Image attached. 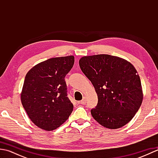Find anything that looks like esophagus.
<instances>
[{"mask_svg":"<svg viewBox=\"0 0 158 158\" xmlns=\"http://www.w3.org/2000/svg\"><path fill=\"white\" fill-rule=\"evenodd\" d=\"M80 104H81V105H85V104L86 103V100H85V98H83L81 101L79 102Z\"/></svg>","mask_w":158,"mask_h":158,"instance_id":"1","label":"esophagus"}]
</instances>
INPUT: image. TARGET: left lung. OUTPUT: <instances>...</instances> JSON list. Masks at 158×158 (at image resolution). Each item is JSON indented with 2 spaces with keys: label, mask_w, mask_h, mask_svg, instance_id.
Listing matches in <instances>:
<instances>
[{
  "label": "left lung",
  "mask_w": 158,
  "mask_h": 158,
  "mask_svg": "<svg viewBox=\"0 0 158 158\" xmlns=\"http://www.w3.org/2000/svg\"><path fill=\"white\" fill-rule=\"evenodd\" d=\"M79 66L98 95V104L91 110L94 119L110 129L128 123L143 101L140 77L132 64L119 57L100 54L83 57Z\"/></svg>",
  "instance_id": "1"
}]
</instances>
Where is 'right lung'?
Instances as JSON below:
<instances>
[{
    "label": "right lung",
    "mask_w": 158,
    "mask_h": 158,
    "mask_svg": "<svg viewBox=\"0 0 158 158\" xmlns=\"http://www.w3.org/2000/svg\"><path fill=\"white\" fill-rule=\"evenodd\" d=\"M74 62L73 56L50 58L26 74L21 101L29 118L40 128H58L71 114L73 105L67 96L64 78Z\"/></svg>",
    "instance_id": "right-lung-1"
}]
</instances>
